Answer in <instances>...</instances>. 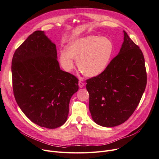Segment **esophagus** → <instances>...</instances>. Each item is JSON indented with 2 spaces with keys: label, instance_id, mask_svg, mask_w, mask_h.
<instances>
[{
  "label": "esophagus",
  "instance_id": "34e87169",
  "mask_svg": "<svg viewBox=\"0 0 159 159\" xmlns=\"http://www.w3.org/2000/svg\"><path fill=\"white\" fill-rule=\"evenodd\" d=\"M78 85H79V87H80V88H82L84 86V83H83L82 81H79V83H78Z\"/></svg>",
  "mask_w": 159,
  "mask_h": 159
}]
</instances>
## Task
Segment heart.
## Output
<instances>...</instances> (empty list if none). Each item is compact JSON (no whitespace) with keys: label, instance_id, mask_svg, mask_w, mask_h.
Segmentation results:
<instances>
[{"label":"heart","instance_id":"obj_1","mask_svg":"<svg viewBox=\"0 0 159 159\" xmlns=\"http://www.w3.org/2000/svg\"><path fill=\"white\" fill-rule=\"evenodd\" d=\"M115 46L106 37L88 35L75 39L60 52L59 61L63 69L71 72L74 69V59L78 69L86 76L93 78L101 74L108 66Z\"/></svg>","mask_w":159,"mask_h":159}]
</instances>
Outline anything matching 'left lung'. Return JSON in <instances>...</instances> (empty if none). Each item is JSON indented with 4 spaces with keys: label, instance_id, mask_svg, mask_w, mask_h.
<instances>
[{
    "label": "left lung",
    "instance_id": "1",
    "mask_svg": "<svg viewBox=\"0 0 159 159\" xmlns=\"http://www.w3.org/2000/svg\"><path fill=\"white\" fill-rule=\"evenodd\" d=\"M124 35L118 54L107 69L86 81L92 118L103 127H115L128 120L137 107L146 87L143 53L125 31Z\"/></svg>",
    "mask_w": 159,
    "mask_h": 159
}]
</instances>
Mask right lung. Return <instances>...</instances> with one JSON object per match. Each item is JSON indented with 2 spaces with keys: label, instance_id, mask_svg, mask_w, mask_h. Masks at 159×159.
<instances>
[{
  "label": "right lung",
  "instance_id": "1",
  "mask_svg": "<svg viewBox=\"0 0 159 159\" xmlns=\"http://www.w3.org/2000/svg\"><path fill=\"white\" fill-rule=\"evenodd\" d=\"M56 44L43 31L28 36L15 52L13 90L21 111L34 124L55 129L63 125L78 80L60 69Z\"/></svg>",
  "mask_w": 159,
  "mask_h": 159
}]
</instances>
